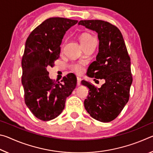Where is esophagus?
<instances>
[{
    "mask_svg": "<svg viewBox=\"0 0 153 153\" xmlns=\"http://www.w3.org/2000/svg\"><path fill=\"white\" fill-rule=\"evenodd\" d=\"M81 81H82V79L80 78V77H77V86H79L80 84H81Z\"/></svg>",
    "mask_w": 153,
    "mask_h": 153,
    "instance_id": "34e87169",
    "label": "esophagus"
}]
</instances>
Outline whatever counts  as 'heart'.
<instances>
[{"label":"heart","instance_id":"1","mask_svg":"<svg viewBox=\"0 0 153 153\" xmlns=\"http://www.w3.org/2000/svg\"><path fill=\"white\" fill-rule=\"evenodd\" d=\"M94 40H95V38L88 33H82L79 37L80 42H81L82 46H84L90 43ZM71 69L74 73L77 74H81L84 71V67L82 63H74L71 65Z\"/></svg>","mask_w":153,"mask_h":153}]
</instances>
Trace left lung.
<instances>
[{
	"instance_id": "obj_1",
	"label": "left lung",
	"mask_w": 153,
	"mask_h": 153,
	"mask_svg": "<svg viewBox=\"0 0 153 153\" xmlns=\"http://www.w3.org/2000/svg\"><path fill=\"white\" fill-rule=\"evenodd\" d=\"M78 24L97 32L99 40L98 53L88 69V76L105 80L100 88L82 82L89 88L84 107L96 120L109 122L120 115L129 100L132 83L130 57L115 25L102 20H81Z\"/></svg>"
}]
</instances>
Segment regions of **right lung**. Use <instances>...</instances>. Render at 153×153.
I'll use <instances>...</instances> for the list:
<instances>
[{
  "instance_id": "1",
  "label": "right lung",
  "mask_w": 153,
  "mask_h": 153,
  "mask_svg": "<svg viewBox=\"0 0 153 153\" xmlns=\"http://www.w3.org/2000/svg\"><path fill=\"white\" fill-rule=\"evenodd\" d=\"M77 23L67 18H49L30 33L25 42L22 60L25 103L42 121H50L60 115L67 97L76 86L77 79L73 74H67L56 83L50 79L46 68L54 66L59 58L65 33Z\"/></svg>"
}]
</instances>
